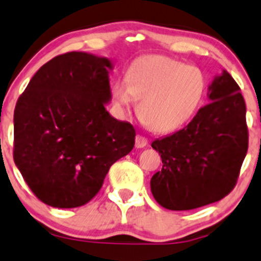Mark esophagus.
I'll list each match as a JSON object with an SVG mask.
<instances>
[{
  "label": "esophagus",
  "mask_w": 261,
  "mask_h": 261,
  "mask_svg": "<svg viewBox=\"0 0 261 261\" xmlns=\"http://www.w3.org/2000/svg\"><path fill=\"white\" fill-rule=\"evenodd\" d=\"M148 145V140H146V138H144V136L141 135H136L135 138V146L136 148H144V146Z\"/></svg>",
  "instance_id": "obj_1"
}]
</instances>
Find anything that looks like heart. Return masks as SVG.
<instances>
[{"label":"heart","mask_w":261,"mask_h":261,"mask_svg":"<svg viewBox=\"0 0 261 261\" xmlns=\"http://www.w3.org/2000/svg\"><path fill=\"white\" fill-rule=\"evenodd\" d=\"M203 72L163 56H144L134 61L125 79L111 88L121 112L139 102L141 121L154 133L177 130L194 116L205 94Z\"/></svg>","instance_id":"b5f03b06"}]
</instances>
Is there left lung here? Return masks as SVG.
<instances>
[{
	"mask_svg": "<svg viewBox=\"0 0 261 261\" xmlns=\"http://www.w3.org/2000/svg\"><path fill=\"white\" fill-rule=\"evenodd\" d=\"M208 98L211 103L186 127L151 143L163 163L150 179L151 194L169 211H191L223 199L246 156V105L226 70L209 84Z\"/></svg>",
	"mask_w": 261,
	"mask_h": 261,
	"instance_id": "1",
	"label": "left lung"
}]
</instances>
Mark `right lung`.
Segmentation results:
<instances>
[{"instance_id": "right-lung-1", "label": "right lung", "mask_w": 261, "mask_h": 261, "mask_svg": "<svg viewBox=\"0 0 261 261\" xmlns=\"http://www.w3.org/2000/svg\"><path fill=\"white\" fill-rule=\"evenodd\" d=\"M107 57L69 52L43 65L14 112V161L39 200L77 208L94 198L110 167L135 145V130L106 110Z\"/></svg>"}]
</instances>
